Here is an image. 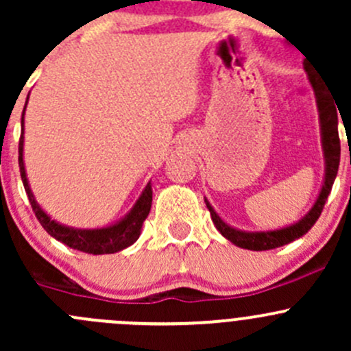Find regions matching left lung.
Listing matches in <instances>:
<instances>
[{
    "instance_id": "1",
    "label": "left lung",
    "mask_w": 351,
    "mask_h": 351,
    "mask_svg": "<svg viewBox=\"0 0 351 351\" xmlns=\"http://www.w3.org/2000/svg\"><path fill=\"white\" fill-rule=\"evenodd\" d=\"M307 71V66H306ZM311 84H313L314 91H316L317 97V105H319L321 112V132H323V149H324V158H326V176H324L323 189H321L319 197H317L316 204L311 208L309 214L304 219H300L295 224L289 226V228L277 229V231H267V232H243L238 229H232L231 226L226 224L221 217L214 212V208L210 207L207 200V208L210 212V217L214 221L217 231L224 236L226 239H229L236 246L244 247V250L251 251H267L274 250V247L284 246L295 241L297 238L306 234L316 221L319 219L321 212H323L324 204H326L329 192H331V186L335 183L336 173H338L339 166V136H338V112H336L335 104L331 101V97L324 93L323 86L319 84V80H316V76L309 74ZM338 107V105H336Z\"/></svg>"
}]
</instances>
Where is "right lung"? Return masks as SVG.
Segmentation results:
<instances>
[{"label": "right lung", "mask_w": 351, "mask_h": 351, "mask_svg": "<svg viewBox=\"0 0 351 351\" xmlns=\"http://www.w3.org/2000/svg\"><path fill=\"white\" fill-rule=\"evenodd\" d=\"M22 123H23V119H22ZM19 166H20V175H22L25 192H27L28 200H30L32 210L35 212V217L38 219L42 228H44L52 238L58 239V241L67 244V246L73 247V250L83 251V253L107 254V253H117V251L120 250H125L127 246L136 243V239L139 238L143 222L146 221L147 214H149L151 210V202H153V190H151L149 183H147V186L144 189L143 195L139 197V200L136 202L132 210L129 212V215H125V217H123L120 222H117L115 226H110V228H104V229H73L52 221V219L49 217L40 207H38L34 195H32L30 186H28V182H27V175H25V166H23V132L22 136H20V143H19Z\"/></svg>", "instance_id": "1"}]
</instances>
